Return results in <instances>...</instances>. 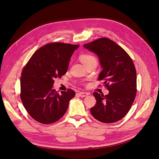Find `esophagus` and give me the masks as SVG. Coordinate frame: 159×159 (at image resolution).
<instances>
[{"instance_id": "1", "label": "esophagus", "mask_w": 159, "mask_h": 159, "mask_svg": "<svg viewBox=\"0 0 159 159\" xmlns=\"http://www.w3.org/2000/svg\"><path fill=\"white\" fill-rule=\"evenodd\" d=\"M89 94V93H85V92H81V93H79V95L81 97H85L88 96Z\"/></svg>"}]
</instances>
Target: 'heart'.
Instances as JSON below:
<instances>
[{
	"label": "heart",
	"instance_id": "obj_1",
	"mask_svg": "<svg viewBox=\"0 0 159 159\" xmlns=\"http://www.w3.org/2000/svg\"><path fill=\"white\" fill-rule=\"evenodd\" d=\"M80 61L85 66L93 62H97V59L94 57L90 54H84L80 56Z\"/></svg>",
	"mask_w": 159,
	"mask_h": 159
}]
</instances>
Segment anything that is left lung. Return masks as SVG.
<instances>
[{
    "label": "left lung",
    "instance_id": "left-lung-1",
    "mask_svg": "<svg viewBox=\"0 0 159 159\" xmlns=\"http://www.w3.org/2000/svg\"><path fill=\"white\" fill-rule=\"evenodd\" d=\"M98 57L102 70L98 80L109 93L94 92L97 104L91 108L92 116L100 122L111 123L123 118L129 112L136 94V72L129 54L115 42L101 38L84 45Z\"/></svg>",
    "mask_w": 159,
    "mask_h": 159
}]
</instances>
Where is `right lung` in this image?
Returning a JSON list of instances; mask_svg holds the SVG:
<instances>
[{"mask_svg": "<svg viewBox=\"0 0 159 159\" xmlns=\"http://www.w3.org/2000/svg\"><path fill=\"white\" fill-rule=\"evenodd\" d=\"M79 45L49 43L38 49L22 70L21 99L25 110L36 121L51 124L66 111L75 92L68 89L59 94L53 89L54 79L61 78Z\"/></svg>", "mask_w": 159, "mask_h": 159, "instance_id": "add662e5", "label": "right lung"}]
</instances>
